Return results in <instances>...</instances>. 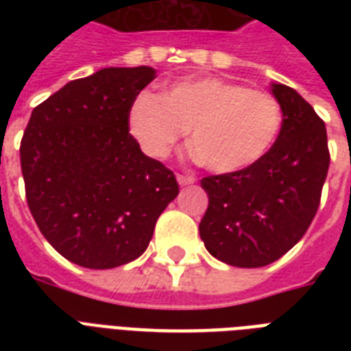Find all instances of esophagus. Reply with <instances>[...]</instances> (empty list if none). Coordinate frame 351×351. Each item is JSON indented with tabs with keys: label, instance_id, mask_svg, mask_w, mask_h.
Instances as JSON below:
<instances>
[{
	"label": "esophagus",
	"instance_id": "1",
	"mask_svg": "<svg viewBox=\"0 0 351 351\" xmlns=\"http://www.w3.org/2000/svg\"><path fill=\"white\" fill-rule=\"evenodd\" d=\"M176 180H178L180 186H191V184L197 182V178L193 175H176Z\"/></svg>",
	"mask_w": 351,
	"mask_h": 351
}]
</instances>
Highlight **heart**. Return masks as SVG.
I'll use <instances>...</instances> for the list:
<instances>
[{"label":"heart","instance_id":"obj_1","mask_svg":"<svg viewBox=\"0 0 351 351\" xmlns=\"http://www.w3.org/2000/svg\"><path fill=\"white\" fill-rule=\"evenodd\" d=\"M132 134L151 156L164 158L186 129L202 164L237 173L269 153L282 129V107L266 90L222 78H187L162 93H142L129 112Z\"/></svg>","mask_w":351,"mask_h":351}]
</instances>
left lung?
<instances>
[{"instance_id": "obj_1", "label": "left lung", "mask_w": 351, "mask_h": 351, "mask_svg": "<svg viewBox=\"0 0 351 351\" xmlns=\"http://www.w3.org/2000/svg\"><path fill=\"white\" fill-rule=\"evenodd\" d=\"M282 129L269 153L237 173L200 180L209 206L198 231L206 250L237 267L286 255L310 228L330 167L326 125L295 89L271 85Z\"/></svg>"}]
</instances>
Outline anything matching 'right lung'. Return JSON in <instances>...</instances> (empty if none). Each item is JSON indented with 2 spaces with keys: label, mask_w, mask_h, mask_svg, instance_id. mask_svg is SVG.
Instances as JSON below:
<instances>
[{
  "label": "right lung",
  "mask_w": 351,
  "mask_h": 351,
  "mask_svg": "<svg viewBox=\"0 0 351 351\" xmlns=\"http://www.w3.org/2000/svg\"><path fill=\"white\" fill-rule=\"evenodd\" d=\"M156 78L151 67H109L34 107L19 145L27 204L67 261L111 269L147 250L178 195L173 171L142 153L129 112Z\"/></svg>",
  "instance_id": "right-lung-1"
}]
</instances>
